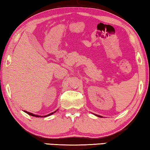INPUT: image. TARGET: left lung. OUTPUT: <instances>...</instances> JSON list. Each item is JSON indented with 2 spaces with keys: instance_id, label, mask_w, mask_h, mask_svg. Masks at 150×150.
<instances>
[{
  "instance_id": "left-lung-1",
  "label": "left lung",
  "mask_w": 150,
  "mask_h": 150,
  "mask_svg": "<svg viewBox=\"0 0 150 150\" xmlns=\"http://www.w3.org/2000/svg\"><path fill=\"white\" fill-rule=\"evenodd\" d=\"M94 115H95V114H94ZM95 116H98V117H100V118H103V116H100V115H95Z\"/></svg>"
}]
</instances>
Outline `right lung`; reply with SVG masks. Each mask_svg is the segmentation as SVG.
<instances>
[{
  "mask_svg": "<svg viewBox=\"0 0 150 150\" xmlns=\"http://www.w3.org/2000/svg\"><path fill=\"white\" fill-rule=\"evenodd\" d=\"M57 110L56 111H54V112H52V113H50V114H49V115H45V116H40V115H34V114H33V113H31V112H28V111H26V110H24V112H26V113H27L28 115H30V116H35V117H47V116H50V115H53V114H54L55 112H57Z\"/></svg>",
  "mask_w": 150,
  "mask_h": 150,
  "instance_id": "1",
  "label": "right lung"
}]
</instances>
